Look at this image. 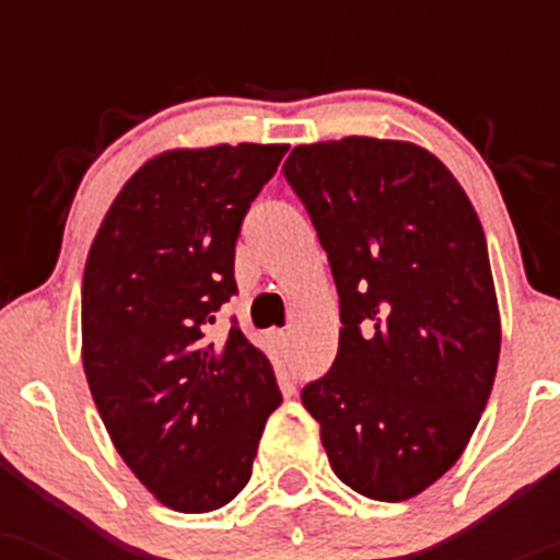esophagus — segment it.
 <instances>
[{"label": "esophagus", "instance_id": "1", "mask_svg": "<svg viewBox=\"0 0 560 560\" xmlns=\"http://www.w3.org/2000/svg\"><path fill=\"white\" fill-rule=\"evenodd\" d=\"M270 336H273L276 347H279V349H287V343H290V332H287V330H273Z\"/></svg>", "mask_w": 560, "mask_h": 560}]
</instances>
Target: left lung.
<instances>
[{"label":"left lung","mask_w":560,"mask_h":560,"mask_svg":"<svg viewBox=\"0 0 560 560\" xmlns=\"http://www.w3.org/2000/svg\"><path fill=\"white\" fill-rule=\"evenodd\" d=\"M284 178L327 252L343 325L301 400L343 485L406 501L455 466L493 389L501 319L482 224L455 175L404 140L298 145Z\"/></svg>","instance_id":"1"}]
</instances>
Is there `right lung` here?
Here are the masks:
<instances>
[{
	"label": "right lung",
	"instance_id": "add662e5",
	"mask_svg": "<svg viewBox=\"0 0 560 560\" xmlns=\"http://www.w3.org/2000/svg\"><path fill=\"white\" fill-rule=\"evenodd\" d=\"M287 145L175 149L124 184L83 270V371L135 477L186 515L230 504L279 409L273 365L217 312L235 241Z\"/></svg>",
	"mask_w": 560,
	"mask_h": 560
}]
</instances>
